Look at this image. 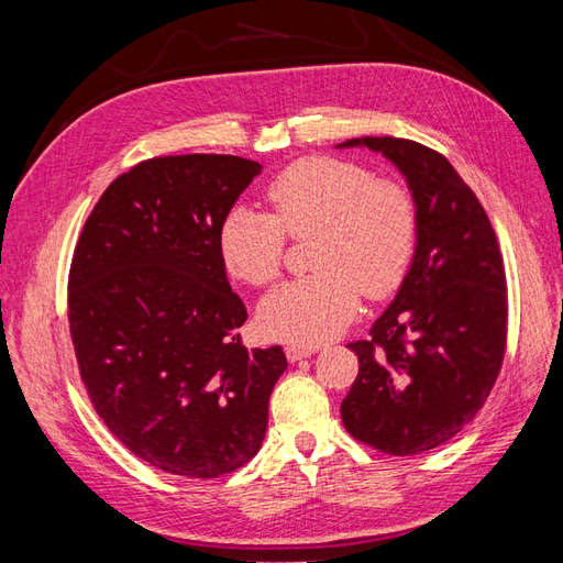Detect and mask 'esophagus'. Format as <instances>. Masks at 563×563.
I'll return each mask as SVG.
<instances>
[{
  "label": "esophagus",
  "instance_id": "1",
  "mask_svg": "<svg viewBox=\"0 0 563 563\" xmlns=\"http://www.w3.org/2000/svg\"><path fill=\"white\" fill-rule=\"evenodd\" d=\"M317 347H305V345H288L286 347V360L288 362H300L305 356H312Z\"/></svg>",
  "mask_w": 563,
  "mask_h": 563
}]
</instances>
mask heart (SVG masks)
Here are the masks:
<instances>
[{
  "instance_id": "heart-1",
  "label": "heart",
  "mask_w": 563,
  "mask_h": 563,
  "mask_svg": "<svg viewBox=\"0 0 563 563\" xmlns=\"http://www.w3.org/2000/svg\"><path fill=\"white\" fill-rule=\"evenodd\" d=\"M269 213L234 207L220 223L225 267L251 286L282 275L286 236L310 244L314 275L275 288L258 308L261 329L291 345L312 347L343 331L371 300L397 291L418 244L413 195L364 164L314 155L269 180Z\"/></svg>"
}]
</instances>
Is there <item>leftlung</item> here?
I'll list each match as a JSON object with an SVG mask.
<instances>
[{
    "label": "left lung",
    "mask_w": 563,
    "mask_h": 563,
    "mask_svg": "<svg viewBox=\"0 0 563 563\" xmlns=\"http://www.w3.org/2000/svg\"><path fill=\"white\" fill-rule=\"evenodd\" d=\"M366 145L399 166L418 209V246L397 298L366 340L340 404L347 432L387 455L446 444L488 399L505 360L507 279L496 230L441 152L391 135ZM340 145V147H343Z\"/></svg>",
    "instance_id": "8db88e82"
}]
</instances>
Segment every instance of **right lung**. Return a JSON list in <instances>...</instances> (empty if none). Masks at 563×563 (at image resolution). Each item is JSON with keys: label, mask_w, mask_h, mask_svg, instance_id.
<instances>
[{"label": "right lung", "mask_w": 563, "mask_h": 563, "mask_svg": "<svg viewBox=\"0 0 563 563\" xmlns=\"http://www.w3.org/2000/svg\"><path fill=\"white\" fill-rule=\"evenodd\" d=\"M261 164L172 155L114 178L77 240L67 321L108 430L143 463L190 479L246 465L267 430L279 345L246 350L220 223Z\"/></svg>", "instance_id": "add662e5"}]
</instances>
